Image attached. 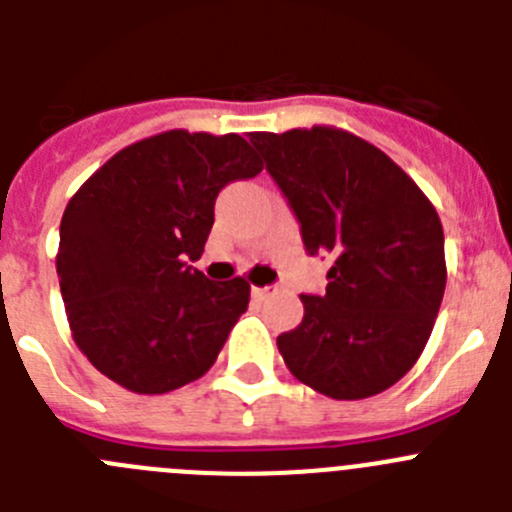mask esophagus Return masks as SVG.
I'll list each match as a JSON object with an SVG mask.
<instances>
[{
    "label": "esophagus",
    "mask_w": 512,
    "mask_h": 512,
    "mask_svg": "<svg viewBox=\"0 0 512 512\" xmlns=\"http://www.w3.org/2000/svg\"><path fill=\"white\" fill-rule=\"evenodd\" d=\"M251 295L256 297V300H266V297L277 295V287H253Z\"/></svg>",
    "instance_id": "esophagus-1"
}]
</instances>
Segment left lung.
Returning <instances> with one entry per match:
<instances>
[{"instance_id":"obj_1","label":"left lung","mask_w":512,"mask_h":512,"mask_svg":"<svg viewBox=\"0 0 512 512\" xmlns=\"http://www.w3.org/2000/svg\"><path fill=\"white\" fill-rule=\"evenodd\" d=\"M300 220L310 253H330L325 295L277 338L302 384L364 400L400 382L431 338L446 289L436 207L369 140L330 125L251 133Z\"/></svg>"}]
</instances>
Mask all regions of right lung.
Instances as JSON below:
<instances>
[{"mask_svg":"<svg viewBox=\"0 0 512 512\" xmlns=\"http://www.w3.org/2000/svg\"><path fill=\"white\" fill-rule=\"evenodd\" d=\"M261 169L238 133L166 130L117 151L71 197L58 282L71 336L104 377L164 395L215 364L251 287L210 282L189 261L205 251L220 189Z\"/></svg>","mask_w":512,"mask_h":512,"instance_id":"1","label":"right lung"}]
</instances>
